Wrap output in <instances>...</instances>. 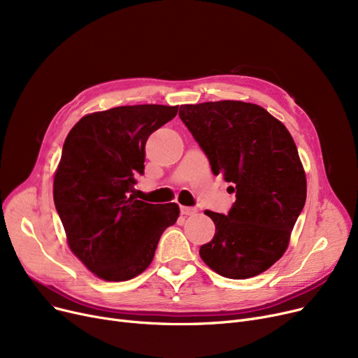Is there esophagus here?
<instances>
[{"mask_svg": "<svg viewBox=\"0 0 358 358\" xmlns=\"http://www.w3.org/2000/svg\"><path fill=\"white\" fill-rule=\"evenodd\" d=\"M180 212H181V215H184V216H192V215H194V213L197 212V209H196V208H187V206H181Z\"/></svg>", "mask_w": 358, "mask_h": 358, "instance_id": "1", "label": "esophagus"}]
</instances>
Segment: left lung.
Returning <instances> with one entry per match:
<instances>
[{
  "instance_id": "1",
  "label": "left lung",
  "mask_w": 358,
  "mask_h": 358,
  "mask_svg": "<svg viewBox=\"0 0 358 358\" xmlns=\"http://www.w3.org/2000/svg\"><path fill=\"white\" fill-rule=\"evenodd\" d=\"M180 119L236 200L228 215L206 210L216 227L200 257L215 273L243 280L268 270L289 247L306 201V176L286 126L257 104H184Z\"/></svg>"
}]
</instances>
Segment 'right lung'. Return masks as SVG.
Returning <instances> with one entry per match:
<instances>
[{"mask_svg":"<svg viewBox=\"0 0 358 358\" xmlns=\"http://www.w3.org/2000/svg\"><path fill=\"white\" fill-rule=\"evenodd\" d=\"M178 106H122L84 116L68 134L53 178V201L71 251L106 281L143 273L162 232L177 222L176 203L136 200L145 145Z\"/></svg>","mask_w":358,"mask_h":358,"instance_id":"obj_1","label":"right lung"}]
</instances>
